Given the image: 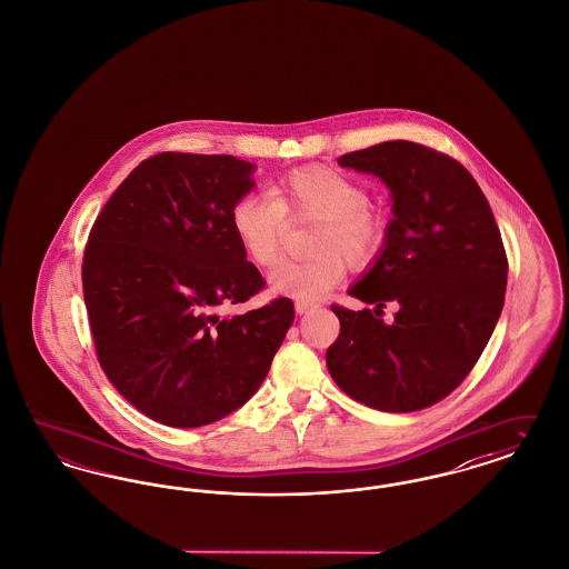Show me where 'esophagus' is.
<instances>
[{
    "label": "esophagus",
    "mask_w": 569,
    "mask_h": 569,
    "mask_svg": "<svg viewBox=\"0 0 569 569\" xmlns=\"http://www.w3.org/2000/svg\"><path fill=\"white\" fill-rule=\"evenodd\" d=\"M313 307H316V305L309 302V300H297V302H295V309H297V313H300V316L307 313V311H311Z\"/></svg>",
    "instance_id": "1"
}]
</instances>
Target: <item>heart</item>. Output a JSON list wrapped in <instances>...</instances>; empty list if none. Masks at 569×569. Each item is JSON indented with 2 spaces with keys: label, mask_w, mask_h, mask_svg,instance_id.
Instances as JSON below:
<instances>
[{
  "label": "heart",
  "mask_w": 569,
  "mask_h": 569,
  "mask_svg": "<svg viewBox=\"0 0 569 569\" xmlns=\"http://www.w3.org/2000/svg\"><path fill=\"white\" fill-rule=\"evenodd\" d=\"M288 221H316L309 258L281 262L269 274L272 292L318 300L332 290L348 264L362 271L381 253L388 226L369 204L367 190L330 168H300L279 177L269 193H244L230 209V226L247 258L271 267L281 253Z\"/></svg>",
  "instance_id": "heart-1"
}]
</instances>
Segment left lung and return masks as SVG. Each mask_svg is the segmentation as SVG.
Masks as SVG:
<instances>
[{
    "label": "left lung",
    "mask_w": 569,
    "mask_h": 569,
    "mask_svg": "<svg viewBox=\"0 0 569 569\" xmlns=\"http://www.w3.org/2000/svg\"><path fill=\"white\" fill-rule=\"evenodd\" d=\"M339 166L379 177L392 219L376 264L339 305L341 330L326 350L337 386L358 403L406 413L435 406L469 376L503 309L508 258L487 196L455 158L388 140L341 156ZM397 301L396 322L380 309Z\"/></svg>",
    "instance_id": "obj_1"
}]
</instances>
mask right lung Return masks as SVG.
I'll list each match as a JSON object with an SVG mask.
<instances>
[{
  "mask_svg": "<svg viewBox=\"0 0 569 569\" xmlns=\"http://www.w3.org/2000/svg\"><path fill=\"white\" fill-rule=\"evenodd\" d=\"M251 172L234 156L158 153L89 232L82 295L100 367L166 427H204L247 403L295 322L290 298L217 316L264 288L230 226L232 204L256 186Z\"/></svg>",
  "mask_w": 569,
  "mask_h": 569,
  "instance_id": "right-lung-1",
  "label": "right lung"
}]
</instances>
